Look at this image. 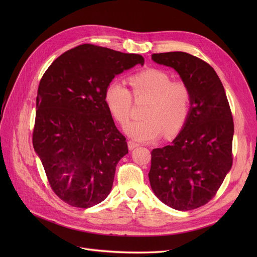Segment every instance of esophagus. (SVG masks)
<instances>
[{
  "label": "esophagus",
  "mask_w": 257,
  "mask_h": 257,
  "mask_svg": "<svg viewBox=\"0 0 257 257\" xmlns=\"http://www.w3.org/2000/svg\"><path fill=\"white\" fill-rule=\"evenodd\" d=\"M127 145H128V149H130V150H133V149H135L136 147L139 146V144H137V143H135V142H133V141L127 142Z\"/></svg>",
  "instance_id": "obj_1"
}]
</instances>
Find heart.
Here are the masks:
<instances>
[{
    "instance_id": "b5f03b06",
    "label": "heart",
    "mask_w": 257,
    "mask_h": 257,
    "mask_svg": "<svg viewBox=\"0 0 257 257\" xmlns=\"http://www.w3.org/2000/svg\"><path fill=\"white\" fill-rule=\"evenodd\" d=\"M130 84L136 100L149 99L145 119L133 121L124 132L135 141L149 143L163 133L172 137L181 131L191 109L192 94L183 81H172L170 75L159 68H147L130 77ZM105 103L111 115L122 125L131 116L133 97L121 81L113 80L105 90Z\"/></svg>"
}]
</instances>
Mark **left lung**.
Listing matches in <instances>:
<instances>
[{"mask_svg": "<svg viewBox=\"0 0 257 257\" xmlns=\"http://www.w3.org/2000/svg\"><path fill=\"white\" fill-rule=\"evenodd\" d=\"M191 90V109L172 145L151 152L149 180L157 197L176 210L206 205L232 165L234 122L223 84L205 61L182 51L153 53Z\"/></svg>", "mask_w": 257, "mask_h": 257, "instance_id": "left-lung-1", "label": "left lung"}]
</instances>
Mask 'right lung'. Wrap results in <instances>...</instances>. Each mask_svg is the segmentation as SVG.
<instances>
[{"label": "right lung", "mask_w": 257, "mask_h": 257, "mask_svg": "<svg viewBox=\"0 0 257 257\" xmlns=\"http://www.w3.org/2000/svg\"><path fill=\"white\" fill-rule=\"evenodd\" d=\"M144 63L141 54L83 44L61 54L42 77L33 147L52 191L66 204L90 208L109 195L128 149L105 90L114 76Z\"/></svg>", "instance_id": "right-lung-1"}]
</instances>
